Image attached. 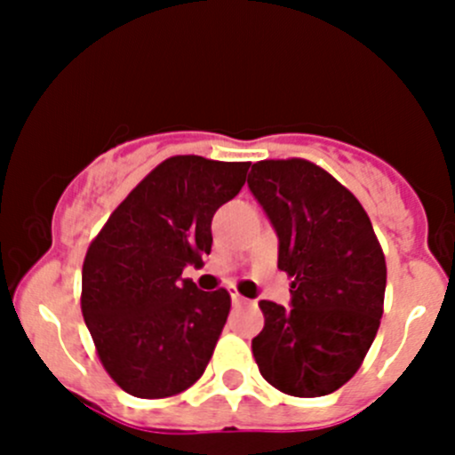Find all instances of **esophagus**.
I'll return each mask as SVG.
<instances>
[{"instance_id":"1","label":"esophagus","mask_w":455,"mask_h":455,"mask_svg":"<svg viewBox=\"0 0 455 455\" xmlns=\"http://www.w3.org/2000/svg\"><path fill=\"white\" fill-rule=\"evenodd\" d=\"M231 299H233V304H246V301H249L246 297H242L237 291H231Z\"/></svg>"}]
</instances>
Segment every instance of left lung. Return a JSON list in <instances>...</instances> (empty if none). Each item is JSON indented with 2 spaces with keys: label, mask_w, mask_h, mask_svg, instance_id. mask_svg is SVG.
Here are the masks:
<instances>
[{
  "label": "left lung",
  "mask_w": 455,
  "mask_h": 455,
  "mask_svg": "<svg viewBox=\"0 0 455 455\" xmlns=\"http://www.w3.org/2000/svg\"><path fill=\"white\" fill-rule=\"evenodd\" d=\"M249 189L279 237V270L292 277L291 308L259 301L257 368L291 396L332 394L356 374L379 332L383 249L361 202L310 160H259Z\"/></svg>",
  "instance_id": "1"
}]
</instances>
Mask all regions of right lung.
<instances>
[{
  "mask_svg": "<svg viewBox=\"0 0 455 455\" xmlns=\"http://www.w3.org/2000/svg\"><path fill=\"white\" fill-rule=\"evenodd\" d=\"M249 167L172 156L92 240L81 310L105 371L132 396H176L204 374L231 295L200 291L182 270L211 253L213 213L240 194Z\"/></svg>",
  "mask_w": 455,
  "mask_h": 455,
  "instance_id": "1",
  "label": "right lung"
}]
</instances>
